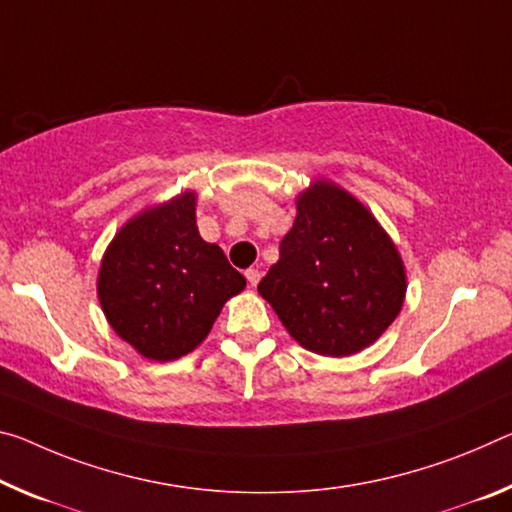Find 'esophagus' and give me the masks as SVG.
I'll return each instance as SVG.
<instances>
[{"instance_id": "1", "label": "esophagus", "mask_w": 512, "mask_h": 512, "mask_svg": "<svg viewBox=\"0 0 512 512\" xmlns=\"http://www.w3.org/2000/svg\"><path fill=\"white\" fill-rule=\"evenodd\" d=\"M259 278H262V275H259V271H257V269H248V271H246V280H248V285H250V287H257Z\"/></svg>"}]
</instances>
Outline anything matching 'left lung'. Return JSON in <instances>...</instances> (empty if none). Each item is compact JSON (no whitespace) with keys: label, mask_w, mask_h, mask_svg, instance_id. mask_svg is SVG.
Returning <instances> with one entry per match:
<instances>
[{"label":"left lung","mask_w":512,"mask_h":512,"mask_svg":"<svg viewBox=\"0 0 512 512\" xmlns=\"http://www.w3.org/2000/svg\"><path fill=\"white\" fill-rule=\"evenodd\" d=\"M394 241L358 198L316 180L296 200L280 259L257 285L307 351L346 358L383 335L405 300Z\"/></svg>","instance_id":"8db88e82"}]
</instances>
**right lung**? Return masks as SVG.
I'll list each match as a JSON object with an SVG mask.
<instances>
[{"instance_id": "add662e5", "label": "right lung", "mask_w": 512, "mask_h": 512, "mask_svg": "<svg viewBox=\"0 0 512 512\" xmlns=\"http://www.w3.org/2000/svg\"><path fill=\"white\" fill-rule=\"evenodd\" d=\"M246 278L200 237L196 193L184 191L127 221L102 257L97 298L120 339L170 362L209 335Z\"/></svg>"}]
</instances>
